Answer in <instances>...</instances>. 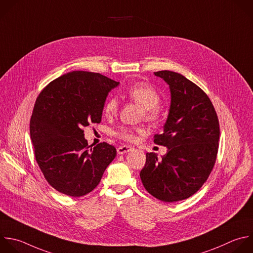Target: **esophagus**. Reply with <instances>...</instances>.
Returning a JSON list of instances; mask_svg holds the SVG:
<instances>
[{"mask_svg": "<svg viewBox=\"0 0 253 253\" xmlns=\"http://www.w3.org/2000/svg\"><path fill=\"white\" fill-rule=\"evenodd\" d=\"M132 150V147L130 146H127V145H124V146H120L117 148V153L119 155H122V154H125V153H128Z\"/></svg>", "mask_w": 253, "mask_h": 253, "instance_id": "34e87169", "label": "esophagus"}]
</instances>
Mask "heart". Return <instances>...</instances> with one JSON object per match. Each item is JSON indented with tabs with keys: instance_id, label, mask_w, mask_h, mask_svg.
I'll return each mask as SVG.
<instances>
[{
	"instance_id": "heart-1",
	"label": "heart",
	"mask_w": 253,
	"mask_h": 253,
	"mask_svg": "<svg viewBox=\"0 0 253 253\" xmlns=\"http://www.w3.org/2000/svg\"><path fill=\"white\" fill-rule=\"evenodd\" d=\"M131 100L139 104L144 111V116L149 120H155L160 115L161 95L159 91L152 84L145 81H138L132 83L123 92ZM118 100L116 98L108 99L103 107V112L107 117H113L118 112ZM141 128L120 127L115 135L126 142H135L137 140V134L143 133Z\"/></svg>"
}]
</instances>
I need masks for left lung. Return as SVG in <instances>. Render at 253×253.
<instances>
[{
    "mask_svg": "<svg viewBox=\"0 0 253 253\" xmlns=\"http://www.w3.org/2000/svg\"><path fill=\"white\" fill-rule=\"evenodd\" d=\"M170 85V113L154 143L168 148L166 156L147 153L140 178L156 199L174 203L196 194L208 180L216 161L219 122L215 109L197 84L180 73L155 72Z\"/></svg>",
    "mask_w": 253,
    "mask_h": 253,
    "instance_id": "1",
    "label": "left lung"
}]
</instances>
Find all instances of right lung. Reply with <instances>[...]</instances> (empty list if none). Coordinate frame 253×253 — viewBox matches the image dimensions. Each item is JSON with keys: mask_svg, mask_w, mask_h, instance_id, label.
Here are the masks:
<instances>
[{"mask_svg": "<svg viewBox=\"0 0 253 253\" xmlns=\"http://www.w3.org/2000/svg\"><path fill=\"white\" fill-rule=\"evenodd\" d=\"M118 84L100 73L77 70L49 82L37 97L30 122L35 158L57 192L85 196L115 158V147L106 142L88 146L83 127L101 122L107 94Z\"/></svg>", "mask_w": 253, "mask_h": 253, "instance_id": "add662e5", "label": "right lung"}]
</instances>
